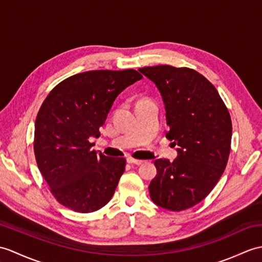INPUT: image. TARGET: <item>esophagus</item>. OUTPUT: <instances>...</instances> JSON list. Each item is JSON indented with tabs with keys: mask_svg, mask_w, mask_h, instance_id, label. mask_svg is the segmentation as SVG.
Returning a JSON list of instances; mask_svg holds the SVG:
<instances>
[{
	"mask_svg": "<svg viewBox=\"0 0 262 262\" xmlns=\"http://www.w3.org/2000/svg\"><path fill=\"white\" fill-rule=\"evenodd\" d=\"M127 162H128L129 164H135V165H141V164H143V163H144V161L132 159V157H128V159H127Z\"/></svg>",
	"mask_w": 262,
	"mask_h": 262,
	"instance_id": "esophagus-1",
	"label": "esophagus"
}]
</instances>
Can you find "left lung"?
Returning a JSON list of instances; mask_svg holds the SVG:
<instances>
[{"instance_id": "8db88e82", "label": "left lung", "mask_w": 262, "mask_h": 262, "mask_svg": "<svg viewBox=\"0 0 262 262\" xmlns=\"http://www.w3.org/2000/svg\"><path fill=\"white\" fill-rule=\"evenodd\" d=\"M155 83L165 106L166 137L178 145L173 162H154L148 186L163 209L182 211L208 196L227 166L232 124L217 90L198 71L172 66L138 69Z\"/></svg>"}]
</instances>
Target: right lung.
<instances>
[{
    "instance_id": "1",
    "label": "right lung",
    "mask_w": 262,
    "mask_h": 262,
    "mask_svg": "<svg viewBox=\"0 0 262 262\" xmlns=\"http://www.w3.org/2000/svg\"><path fill=\"white\" fill-rule=\"evenodd\" d=\"M143 77L137 71L94 70L54 87L35 119L34 154L41 174L60 203L90 213L105 206L125 171L123 157L91 147L117 96Z\"/></svg>"
}]
</instances>
